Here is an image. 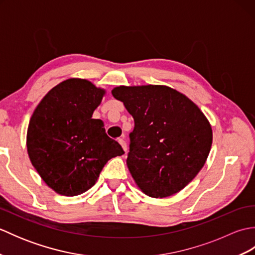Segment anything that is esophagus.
Segmentation results:
<instances>
[{"label": "esophagus", "instance_id": "1", "mask_svg": "<svg viewBox=\"0 0 255 255\" xmlns=\"http://www.w3.org/2000/svg\"><path fill=\"white\" fill-rule=\"evenodd\" d=\"M118 141H119V143H121L123 149L125 150V152H127V143H126V141H125V139H124V138H121V139L118 140Z\"/></svg>", "mask_w": 255, "mask_h": 255}]
</instances>
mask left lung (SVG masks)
Wrapping results in <instances>:
<instances>
[{
	"label": "left lung",
	"mask_w": 255,
	"mask_h": 255,
	"mask_svg": "<svg viewBox=\"0 0 255 255\" xmlns=\"http://www.w3.org/2000/svg\"><path fill=\"white\" fill-rule=\"evenodd\" d=\"M133 117L127 166L141 191L164 198L185 187L210 152L213 130L204 113L166 85L116 86L112 91Z\"/></svg>",
	"instance_id": "left-lung-1"
}]
</instances>
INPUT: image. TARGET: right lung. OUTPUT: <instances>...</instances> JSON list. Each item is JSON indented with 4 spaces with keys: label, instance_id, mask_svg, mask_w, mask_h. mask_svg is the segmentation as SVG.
Instances as JSON below:
<instances>
[{
    "label": "right lung",
    "instance_id": "right-lung-1",
    "mask_svg": "<svg viewBox=\"0 0 255 255\" xmlns=\"http://www.w3.org/2000/svg\"><path fill=\"white\" fill-rule=\"evenodd\" d=\"M106 91L72 78L52 88L35 108L27 129L31 164L48 186L77 196L96 183L108 160L125 152L92 118Z\"/></svg>",
    "mask_w": 255,
    "mask_h": 255
}]
</instances>
